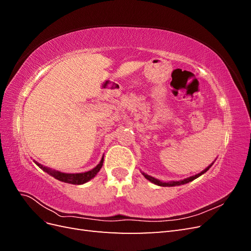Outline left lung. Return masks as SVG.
I'll return each mask as SVG.
<instances>
[{
  "label": "left lung",
  "mask_w": 251,
  "mask_h": 251,
  "mask_svg": "<svg viewBox=\"0 0 251 251\" xmlns=\"http://www.w3.org/2000/svg\"><path fill=\"white\" fill-rule=\"evenodd\" d=\"M214 164V162H212L210 165H208L206 169H205L204 171H202L201 173H199V174H197V175H195V176H192V177H188V178H186V179H183V180H180V181H169V182H163V181H160V180H158V179H156V178H154V177H151V176H149V175H147V174H144V173H142V175L144 177H146L149 181H151V183H154V184H156V185H159V186H176V185H181V184H186V183H188V182H191V181H193V180H195V179H197L198 177H200L201 175H203L204 173H206L210 168H211V165Z\"/></svg>",
  "instance_id": "1"
}]
</instances>
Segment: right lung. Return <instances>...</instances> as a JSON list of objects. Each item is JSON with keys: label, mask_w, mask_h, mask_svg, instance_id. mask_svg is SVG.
<instances>
[{"label": "right lung", "mask_w": 251, "mask_h": 251, "mask_svg": "<svg viewBox=\"0 0 251 251\" xmlns=\"http://www.w3.org/2000/svg\"><path fill=\"white\" fill-rule=\"evenodd\" d=\"M103 163V157L101 158L100 162L98 163L93 170H91L89 172L86 173H78V174H66V173H60L58 171H54V170H51L46 168V166H43L42 164L35 162L36 165H39L40 168L44 171L46 172L47 174H49L50 176L54 177L55 179L62 181V182H66V183H71V184H83L86 183V182L90 181L92 178H94L97 173L100 171L101 166Z\"/></svg>", "instance_id": "add662e5"}]
</instances>
